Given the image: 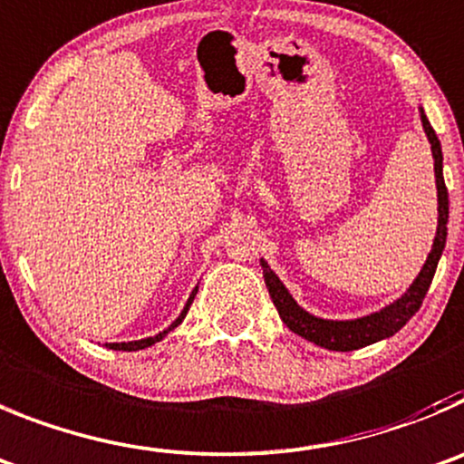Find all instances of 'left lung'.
<instances>
[{
  "label": "left lung",
  "mask_w": 464,
  "mask_h": 464,
  "mask_svg": "<svg viewBox=\"0 0 464 464\" xmlns=\"http://www.w3.org/2000/svg\"><path fill=\"white\" fill-rule=\"evenodd\" d=\"M420 112V124L428 135V142L432 149V160H435V184H437V235L432 241V250L428 253V260L423 265V269L419 271V276L414 278V283L410 285V290L396 299L393 304H389L386 308L371 313L365 317H356V320H324V317L310 315L308 310L301 308L292 295L287 292L283 283H280L278 276L271 271V266L265 260H260L262 274H265L266 290H269L271 301H274L276 310H278L280 320L285 322V326L290 331H295L301 338L315 343V345L324 347V350L334 352H352L359 350V347L372 345L377 340L391 338L393 334L402 329L407 322L411 320L416 310L420 308L423 299H426V292L432 283V276H435L437 262L441 257V250L446 246V223H449V190L444 184V172H441V144L437 140L435 130H432L430 121H428L423 108H419Z\"/></svg>",
  "instance_id": "8db88e82"
}]
</instances>
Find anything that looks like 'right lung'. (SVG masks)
Segmentation results:
<instances>
[{"label": "right lung", "instance_id": "add662e5", "mask_svg": "<svg viewBox=\"0 0 464 464\" xmlns=\"http://www.w3.org/2000/svg\"><path fill=\"white\" fill-rule=\"evenodd\" d=\"M195 295H198V287H195V290L190 292L188 301H186L184 310H181V315L177 317V320H174L172 324L168 326V329H165V331H160V334L151 335V338H142V340H130V343H108V345H105V347H110V350H121V352H138V350H144V347H151V345H156V343H159V340H163L165 335L169 334V331H172V329H177V326H179L181 322H184V317H186V313H188L190 304H193Z\"/></svg>", "mask_w": 464, "mask_h": 464}]
</instances>
